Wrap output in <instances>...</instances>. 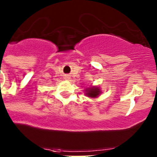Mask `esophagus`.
Returning a JSON list of instances; mask_svg holds the SVG:
<instances>
[{
	"instance_id": "1",
	"label": "esophagus",
	"mask_w": 157,
	"mask_h": 157,
	"mask_svg": "<svg viewBox=\"0 0 157 157\" xmlns=\"http://www.w3.org/2000/svg\"><path fill=\"white\" fill-rule=\"evenodd\" d=\"M65 79H67V80H69L70 77H65Z\"/></svg>"
}]
</instances>
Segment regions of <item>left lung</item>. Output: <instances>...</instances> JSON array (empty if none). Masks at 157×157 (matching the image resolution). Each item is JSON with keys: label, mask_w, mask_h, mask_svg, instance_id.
I'll return each mask as SVG.
<instances>
[{"label": "left lung", "mask_w": 157, "mask_h": 157, "mask_svg": "<svg viewBox=\"0 0 157 157\" xmlns=\"http://www.w3.org/2000/svg\"><path fill=\"white\" fill-rule=\"evenodd\" d=\"M86 91H87L86 96H90V97H96L100 93V90L98 87L89 88L88 90H86Z\"/></svg>", "instance_id": "1"}]
</instances>
